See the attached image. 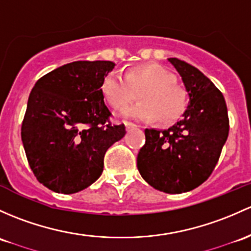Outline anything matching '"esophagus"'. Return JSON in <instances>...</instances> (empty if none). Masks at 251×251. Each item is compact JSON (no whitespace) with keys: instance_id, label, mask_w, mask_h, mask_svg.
<instances>
[{"instance_id":"1","label":"esophagus","mask_w":251,"mask_h":251,"mask_svg":"<svg viewBox=\"0 0 251 251\" xmlns=\"http://www.w3.org/2000/svg\"><path fill=\"white\" fill-rule=\"evenodd\" d=\"M125 126H126V128H127V130H130V128H132V127H137L136 124L130 123V121H125Z\"/></svg>"}]
</instances>
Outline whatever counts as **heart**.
<instances>
[{"mask_svg":"<svg viewBox=\"0 0 251 251\" xmlns=\"http://www.w3.org/2000/svg\"><path fill=\"white\" fill-rule=\"evenodd\" d=\"M176 80V75L165 66L143 63L126 71L124 78L115 73L105 75L101 94L113 109H123L138 97L142 102L124 109L123 115L170 125L184 114L188 105V91Z\"/></svg>","mask_w":251,"mask_h":251,"instance_id":"heart-1","label":"heart"}]
</instances>
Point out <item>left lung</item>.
<instances>
[{
    "instance_id": "8db88e82",
    "label": "left lung",
    "mask_w": 251,
    "mask_h": 251,
    "mask_svg": "<svg viewBox=\"0 0 251 251\" xmlns=\"http://www.w3.org/2000/svg\"><path fill=\"white\" fill-rule=\"evenodd\" d=\"M168 61L189 92L188 109L167 130L147 128L137 167L152 188L181 194L209 178L227 139L230 121L223 94L201 71L176 57Z\"/></svg>"
}]
</instances>
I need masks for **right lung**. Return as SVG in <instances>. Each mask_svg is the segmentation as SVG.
Instances as JSON below:
<instances>
[{"label":"right lung","instance_id":"add662e5","mask_svg":"<svg viewBox=\"0 0 251 251\" xmlns=\"http://www.w3.org/2000/svg\"><path fill=\"white\" fill-rule=\"evenodd\" d=\"M112 61H75L37 80L21 125L27 162L37 180L59 194L88 188L103 172L104 154L125 136L113 125L101 81Z\"/></svg>","mask_w":251,"mask_h":251}]
</instances>
